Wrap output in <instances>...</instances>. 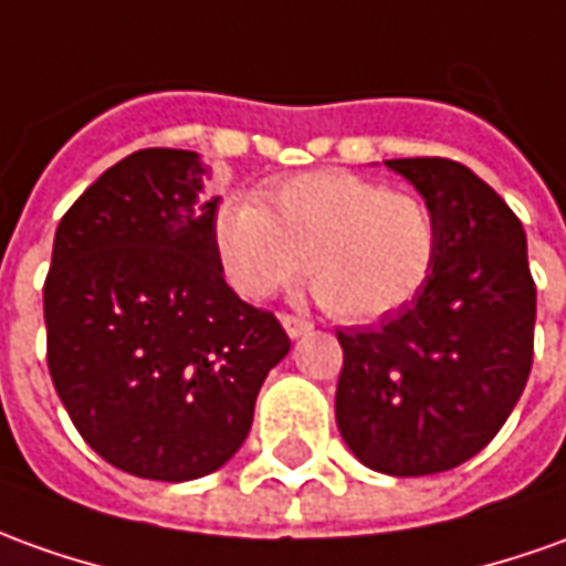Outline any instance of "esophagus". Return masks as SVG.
<instances>
[{"label":"esophagus","mask_w":566,"mask_h":566,"mask_svg":"<svg viewBox=\"0 0 566 566\" xmlns=\"http://www.w3.org/2000/svg\"><path fill=\"white\" fill-rule=\"evenodd\" d=\"M280 323H283V329H286L290 338H302V335H307L311 329H314V323L305 321V317H292V314H283Z\"/></svg>","instance_id":"esophagus-1"}]
</instances>
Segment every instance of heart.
Segmentation results:
<instances>
[{
    "label": "heart",
    "instance_id": "b5f03b06",
    "mask_svg": "<svg viewBox=\"0 0 566 566\" xmlns=\"http://www.w3.org/2000/svg\"><path fill=\"white\" fill-rule=\"evenodd\" d=\"M212 249L224 280L245 302L271 298L305 268L329 314L369 323L424 290L440 233L431 206L419 197L354 171L323 169L264 187L259 206L221 202Z\"/></svg>",
    "mask_w": 566,
    "mask_h": 566
}]
</instances>
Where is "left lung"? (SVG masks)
<instances>
[{
	"mask_svg": "<svg viewBox=\"0 0 566 566\" xmlns=\"http://www.w3.org/2000/svg\"><path fill=\"white\" fill-rule=\"evenodd\" d=\"M385 166L438 218V264L379 326L338 333L335 422L366 469L422 478L469 462L512 416L533 366L536 286L521 221L469 166Z\"/></svg>",
	"mask_w": 566,
	"mask_h": 566,
	"instance_id": "left-lung-1",
	"label": "left lung"
}]
</instances>
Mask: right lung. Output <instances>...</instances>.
Masks as SVG:
<instances>
[{"label":"right lung","instance_id":"1","mask_svg":"<svg viewBox=\"0 0 566 566\" xmlns=\"http://www.w3.org/2000/svg\"><path fill=\"white\" fill-rule=\"evenodd\" d=\"M209 175L193 150L119 159L61 218L42 290L61 403L101 459L147 481L221 469L290 354L274 314L224 283Z\"/></svg>","mask_w":566,"mask_h":566}]
</instances>
